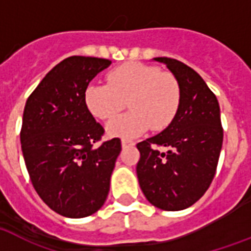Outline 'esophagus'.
Wrapping results in <instances>:
<instances>
[{"instance_id": "1", "label": "esophagus", "mask_w": 251, "mask_h": 251, "mask_svg": "<svg viewBox=\"0 0 251 251\" xmlns=\"http://www.w3.org/2000/svg\"><path fill=\"white\" fill-rule=\"evenodd\" d=\"M131 145H135V143H133V141H131V140H122V147L123 148L131 147Z\"/></svg>"}]
</instances>
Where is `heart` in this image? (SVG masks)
<instances>
[{
	"label": "heart",
	"mask_w": 251,
	"mask_h": 251,
	"mask_svg": "<svg viewBox=\"0 0 251 251\" xmlns=\"http://www.w3.org/2000/svg\"><path fill=\"white\" fill-rule=\"evenodd\" d=\"M107 83H90L83 99L91 115L106 120L124 107L127 114L115 116L106 126L114 137L133 139L152 127L162 131L179 111L180 86L173 73L143 63H127L114 68Z\"/></svg>",
	"instance_id": "obj_1"
}]
</instances>
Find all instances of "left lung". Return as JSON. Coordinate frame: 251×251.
<instances>
[{
    "mask_svg": "<svg viewBox=\"0 0 251 251\" xmlns=\"http://www.w3.org/2000/svg\"><path fill=\"white\" fill-rule=\"evenodd\" d=\"M154 60L176 75L182 98L172 124L137 144L136 173L151 204L164 211H180L204 195L215 176L224 136L220 106L192 68L169 57ZM158 147L167 152H161Z\"/></svg>",
    "mask_w": 251,
    "mask_h": 251,
    "instance_id": "left-lung-1",
    "label": "left lung"
}]
</instances>
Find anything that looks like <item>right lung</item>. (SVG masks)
Segmentation results:
<instances>
[{"label":"right lung","mask_w":251,"mask_h":251,"mask_svg":"<svg viewBox=\"0 0 251 251\" xmlns=\"http://www.w3.org/2000/svg\"><path fill=\"white\" fill-rule=\"evenodd\" d=\"M111 61L71 56L48 72L28 97L21 144L35 191L61 216H90L106 201L120 139L104 141L103 127L87 110L89 82Z\"/></svg>","instance_id":"add662e5"}]
</instances>
